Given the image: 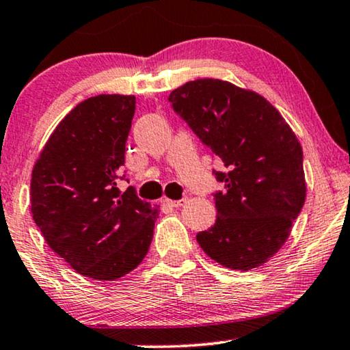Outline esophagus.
<instances>
[{
	"instance_id": "esophagus-1",
	"label": "esophagus",
	"mask_w": 350,
	"mask_h": 350,
	"mask_svg": "<svg viewBox=\"0 0 350 350\" xmlns=\"http://www.w3.org/2000/svg\"><path fill=\"white\" fill-rule=\"evenodd\" d=\"M186 202H188V199H186V198L180 199V200H172V199H164V200H162V204L169 205V207H181V205L186 204Z\"/></svg>"
}]
</instances>
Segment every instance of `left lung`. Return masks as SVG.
Here are the masks:
<instances>
[{
  "mask_svg": "<svg viewBox=\"0 0 350 350\" xmlns=\"http://www.w3.org/2000/svg\"><path fill=\"white\" fill-rule=\"evenodd\" d=\"M174 111L228 172H215L217 221L198 234L224 267L250 271L286 242L306 200L303 148L282 114L260 94L221 79H196L169 95Z\"/></svg>",
  "mask_w": 350,
  "mask_h": 350,
  "instance_id": "1",
  "label": "left lung"
}]
</instances>
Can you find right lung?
Masks as SVG:
<instances>
[{
    "label": "right lung",
    "instance_id": "right-lung-1",
    "mask_svg": "<svg viewBox=\"0 0 350 350\" xmlns=\"http://www.w3.org/2000/svg\"><path fill=\"white\" fill-rule=\"evenodd\" d=\"M133 95L102 94L71 109L31 172V215L47 245L81 275L116 280L143 261L157 205L119 191Z\"/></svg>",
    "mask_w": 350,
    "mask_h": 350
}]
</instances>
